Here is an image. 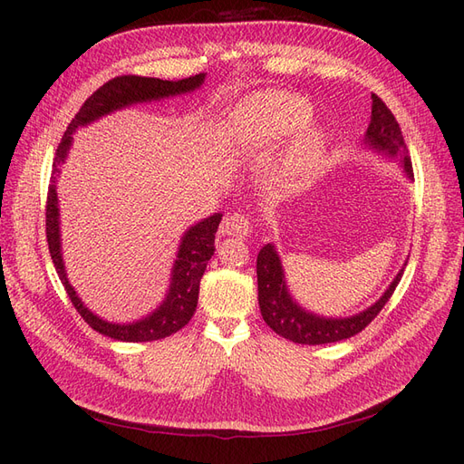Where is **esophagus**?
<instances>
[{
    "instance_id": "34e87169",
    "label": "esophagus",
    "mask_w": 464,
    "mask_h": 464,
    "mask_svg": "<svg viewBox=\"0 0 464 464\" xmlns=\"http://www.w3.org/2000/svg\"><path fill=\"white\" fill-rule=\"evenodd\" d=\"M220 232L234 237H246L251 232V220L242 213H230L222 218Z\"/></svg>"
}]
</instances>
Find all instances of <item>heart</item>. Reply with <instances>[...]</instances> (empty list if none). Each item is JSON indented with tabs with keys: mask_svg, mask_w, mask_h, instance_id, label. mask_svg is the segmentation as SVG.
Here are the masks:
<instances>
[{
	"mask_svg": "<svg viewBox=\"0 0 464 464\" xmlns=\"http://www.w3.org/2000/svg\"><path fill=\"white\" fill-rule=\"evenodd\" d=\"M312 116V108L300 96L261 92L247 98L236 110L234 137L244 150L271 147L298 131ZM319 135H304L285 164L286 184H296L314 166L319 152Z\"/></svg>",
	"mask_w": 464,
	"mask_h": 464,
	"instance_id": "obj_1",
	"label": "heart"
}]
</instances>
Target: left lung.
<instances>
[{
  "mask_svg": "<svg viewBox=\"0 0 464 464\" xmlns=\"http://www.w3.org/2000/svg\"><path fill=\"white\" fill-rule=\"evenodd\" d=\"M363 141H366L368 147L389 154V157H399L406 176L414 178L409 149H406L399 121L377 94H372V121L368 125L366 139H363ZM401 276L402 269L395 276V280H392L391 286L385 290L383 296L372 307H368V310L343 319L319 317L315 314L305 312L304 307H300L292 300L288 286L285 283V271L283 265H280L276 249L273 244H266L261 247L257 256V290L261 315L266 325H269L276 334L285 336V339L292 343H339L358 334L362 329H366L370 325L392 296V292H395L397 285L401 283Z\"/></svg>",
  "mask_w": 464,
  "mask_h": 464,
  "instance_id": "8db88e82",
  "label": "left lung"
}]
</instances>
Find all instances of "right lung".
I'll list each match as a JSON object with an SVG mask.
<instances>
[{
	"instance_id": "obj_1",
	"label": "right lung",
	"mask_w": 464,
	"mask_h": 464,
	"mask_svg": "<svg viewBox=\"0 0 464 464\" xmlns=\"http://www.w3.org/2000/svg\"><path fill=\"white\" fill-rule=\"evenodd\" d=\"M205 81V73L193 75L188 79L179 81H162L154 77H139V75H121L110 79L108 82L94 91L85 104L67 125V131L62 137V143L55 150L53 159V176L52 184L48 188V201H46V237H48V249L53 261L55 271L65 286V292L69 300L75 305V310L81 314L89 325L102 333L114 341L123 343H149V341H159L164 336H170L172 333L186 327L189 319L195 314V307H198L199 298V283L201 276L207 269L208 259L215 254V234L220 224L222 215L215 213L201 222L191 227L184 237H181V244L178 249V259L174 261L172 269V280L170 288L164 302L154 310L150 315L139 319L135 323H108L94 315L89 307L82 305L81 298L75 294L73 286L69 285L63 257H62V242H60V208H58V193H55V174L60 172V164L65 160L67 150L72 147L73 141V131L81 125H87L98 118H102L110 111L121 110L125 106H131L137 102H150V101H160L166 96H176L191 92L201 87Z\"/></svg>"
}]
</instances>
